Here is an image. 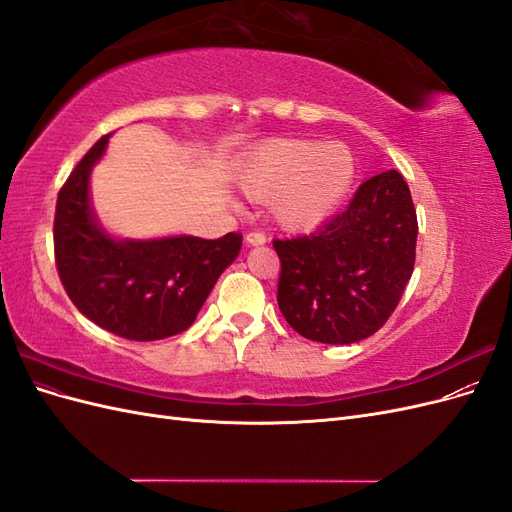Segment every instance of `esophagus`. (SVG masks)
I'll return each mask as SVG.
<instances>
[{
  "label": "esophagus",
  "instance_id": "obj_1",
  "mask_svg": "<svg viewBox=\"0 0 512 512\" xmlns=\"http://www.w3.org/2000/svg\"><path fill=\"white\" fill-rule=\"evenodd\" d=\"M245 243L247 245H265L267 243V235L262 230H252L245 235Z\"/></svg>",
  "mask_w": 512,
  "mask_h": 512
}]
</instances>
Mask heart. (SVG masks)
I'll return each mask as SVG.
<instances>
[{
  "mask_svg": "<svg viewBox=\"0 0 512 512\" xmlns=\"http://www.w3.org/2000/svg\"><path fill=\"white\" fill-rule=\"evenodd\" d=\"M354 181V158L342 143L273 138L247 158L241 185L256 200L271 198L275 220L307 228L337 209Z\"/></svg>",
  "mask_w": 512,
  "mask_h": 512,
  "instance_id": "heart-1",
  "label": "heart"
}]
</instances>
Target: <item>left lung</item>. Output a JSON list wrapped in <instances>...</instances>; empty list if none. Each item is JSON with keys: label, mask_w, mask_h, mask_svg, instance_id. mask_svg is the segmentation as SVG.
I'll list each match as a JSON object with an SVG mask.
<instances>
[{"label": "left lung", "mask_w": 512, "mask_h": 512, "mask_svg": "<svg viewBox=\"0 0 512 512\" xmlns=\"http://www.w3.org/2000/svg\"><path fill=\"white\" fill-rule=\"evenodd\" d=\"M416 209L408 183L386 170L361 183L348 209L316 232L275 239L277 305L299 335L352 344L391 318L416 258Z\"/></svg>", "instance_id": "1"}]
</instances>
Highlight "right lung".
<instances>
[{"label": "right lung", "mask_w": 512, "mask_h": 512, "mask_svg": "<svg viewBox=\"0 0 512 512\" xmlns=\"http://www.w3.org/2000/svg\"><path fill=\"white\" fill-rule=\"evenodd\" d=\"M108 136L85 153L57 194L55 267L83 316L108 333L153 342L190 327L243 237L115 241L104 235L89 207V173Z\"/></svg>", "instance_id": "obj_1"}]
</instances>
